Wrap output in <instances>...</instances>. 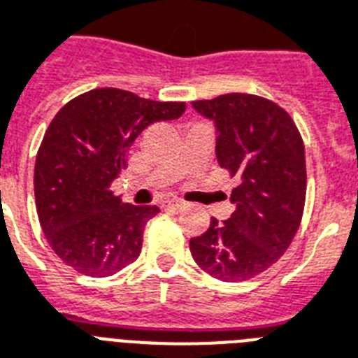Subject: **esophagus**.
Returning <instances> with one entry per match:
<instances>
[{"mask_svg": "<svg viewBox=\"0 0 358 358\" xmlns=\"http://www.w3.org/2000/svg\"><path fill=\"white\" fill-rule=\"evenodd\" d=\"M182 205H185V201H181V199H168V201H166L164 203V207L166 209H181Z\"/></svg>", "mask_w": 358, "mask_h": 358, "instance_id": "esophagus-1", "label": "esophagus"}]
</instances>
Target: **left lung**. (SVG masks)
<instances>
[{
    "instance_id": "8db88e82",
    "label": "left lung",
    "mask_w": 358,
    "mask_h": 358,
    "mask_svg": "<svg viewBox=\"0 0 358 358\" xmlns=\"http://www.w3.org/2000/svg\"><path fill=\"white\" fill-rule=\"evenodd\" d=\"M192 108L217 129V160L239 185L224 222L190 239L194 262L224 282L267 271L292 245L306 199L304 143L284 108L263 96L228 93Z\"/></svg>"
}]
</instances>
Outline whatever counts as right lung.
Instances as JSON below:
<instances>
[{"mask_svg": "<svg viewBox=\"0 0 358 358\" xmlns=\"http://www.w3.org/2000/svg\"><path fill=\"white\" fill-rule=\"evenodd\" d=\"M185 102H157L102 87L66 102L52 119L35 162V203L52 250L87 276H112L141 252L157 205L123 203L110 190L149 124L181 117Z\"/></svg>", "mask_w": 358, "mask_h": 358, "instance_id": "add662e5", "label": "right lung"}]
</instances>
